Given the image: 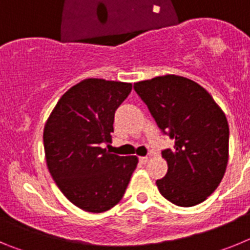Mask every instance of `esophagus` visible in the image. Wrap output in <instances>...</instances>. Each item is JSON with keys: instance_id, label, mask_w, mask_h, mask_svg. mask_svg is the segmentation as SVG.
<instances>
[{"instance_id": "34e87169", "label": "esophagus", "mask_w": 250, "mask_h": 250, "mask_svg": "<svg viewBox=\"0 0 250 250\" xmlns=\"http://www.w3.org/2000/svg\"><path fill=\"white\" fill-rule=\"evenodd\" d=\"M139 160H140L141 164H146L147 161H149V158H147V156H141V158L139 159Z\"/></svg>"}]
</instances>
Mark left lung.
<instances>
[{"instance_id":"1","label":"left lung","mask_w":250,"mask_h":250,"mask_svg":"<svg viewBox=\"0 0 250 250\" xmlns=\"http://www.w3.org/2000/svg\"><path fill=\"white\" fill-rule=\"evenodd\" d=\"M163 131L175 139L161 152L167 164L156 180L160 194L179 207H194L215 190L229 158V125L211 95L195 81L178 75L134 83Z\"/></svg>"}]
</instances>
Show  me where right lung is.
I'll return each instance as SVG.
<instances>
[{
    "instance_id": "right-lung-1",
    "label": "right lung",
    "mask_w": 250,
    "mask_h": 250,
    "mask_svg": "<svg viewBox=\"0 0 250 250\" xmlns=\"http://www.w3.org/2000/svg\"><path fill=\"white\" fill-rule=\"evenodd\" d=\"M132 85L85 79L57 101L43 129L48 171L61 193L89 213L109 210L123 199L138 156L110 154L114 115Z\"/></svg>"
}]
</instances>
